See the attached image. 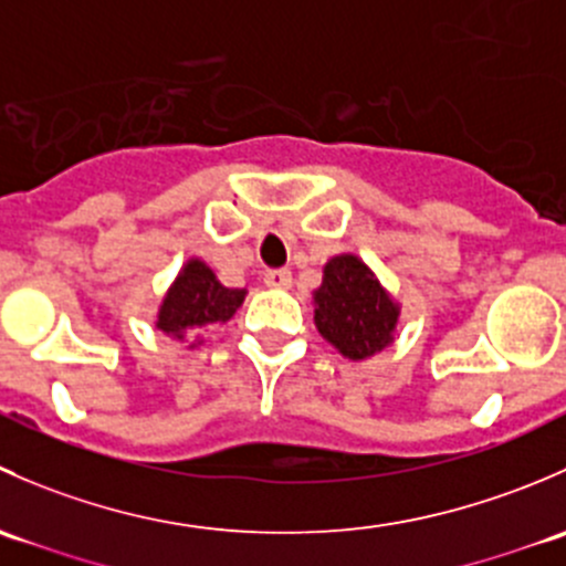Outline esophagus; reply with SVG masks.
<instances>
[{
	"label": "esophagus",
	"mask_w": 566,
	"mask_h": 566,
	"mask_svg": "<svg viewBox=\"0 0 566 566\" xmlns=\"http://www.w3.org/2000/svg\"><path fill=\"white\" fill-rule=\"evenodd\" d=\"M265 284L273 290H287L293 284V273L287 268H276V271L265 273Z\"/></svg>",
	"instance_id": "1"
}]
</instances>
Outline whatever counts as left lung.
Here are the masks:
<instances>
[{"label":"left lung","mask_w":566,"mask_h":566,"mask_svg":"<svg viewBox=\"0 0 566 566\" xmlns=\"http://www.w3.org/2000/svg\"><path fill=\"white\" fill-rule=\"evenodd\" d=\"M312 301L319 336L350 361H367L397 339L402 306L353 251L325 262L323 282Z\"/></svg>","instance_id":"8db88e82"}]
</instances>
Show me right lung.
<instances>
[{
    "label": "right lung",
    "mask_w": 566,
    "mask_h": 566,
    "mask_svg": "<svg viewBox=\"0 0 566 566\" xmlns=\"http://www.w3.org/2000/svg\"><path fill=\"white\" fill-rule=\"evenodd\" d=\"M247 301V287H224L202 256H188L156 312V328L175 342L199 347L210 325L227 323Z\"/></svg>",
    "instance_id": "add662e5"
}]
</instances>
